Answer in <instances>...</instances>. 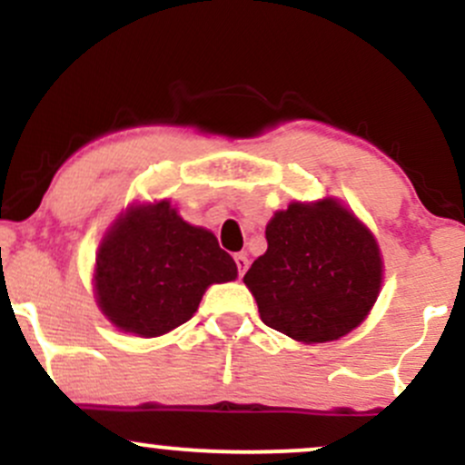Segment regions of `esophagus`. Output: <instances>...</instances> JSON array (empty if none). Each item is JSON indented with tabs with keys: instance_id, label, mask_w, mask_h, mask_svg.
<instances>
[{
	"instance_id": "34e87169",
	"label": "esophagus",
	"mask_w": 465,
	"mask_h": 465,
	"mask_svg": "<svg viewBox=\"0 0 465 465\" xmlns=\"http://www.w3.org/2000/svg\"><path fill=\"white\" fill-rule=\"evenodd\" d=\"M233 260H236V266H238V275L242 277L244 275V271L249 269V258L244 253H236L233 255Z\"/></svg>"
}]
</instances>
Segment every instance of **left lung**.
<instances>
[{"label":"left lung","instance_id":"left-lung-1","mask_svg":"<svg viewBox=\"0 0 465 465\" xmlns=\"http://www.w3.org/2000/svg\"><path fill=\"white\" fill-rule=\"evenodd\" d=\"M266 242L244 284L269 328L302 343H325L370 314L382 284L381 249L339 201L291 203L269 221Z\"/></svg>","mask_w":465,"mask_h":465}]
</instances>
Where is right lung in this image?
<instances>
[{"label": "right lung", "instance_id": "right-lung-1", "mask_svg": "<svg viewBox=\"0 0 465 465\" xmlns=\"http://www.w3.org/2000/svg\"><path fill=\"white\" fill-rule=\"evenodd\" d=\"M236 275L214 233L159 201L131 205L111 225L95 255L94 288L115 328L151 339L192 319L207 286Z\"/></svg>", "mask_w": 465, "mask_h": 465}]
</instances>
